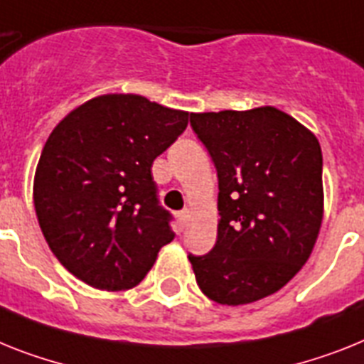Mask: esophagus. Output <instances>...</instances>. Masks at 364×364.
Instances as JSON below:
<instances>
[{
	"label": "esophagus",
	"instance_id": "34e87169",
	"mask_svg": "<svg viewBox=\"0 0 364 364\" xmlns=\"http://www.w3.org/2000/svg\"><path fill=\"white\" fill-rule=\"evenodd\" d=\"M191 210H183V213H181V215H179V220H181V224H187V222H188V220H191Z\"/></svg>",
	"mask_w": 364,
	"mask_h": 364
}]
</instances>
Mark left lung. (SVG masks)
Listing matches in <instances>:
<instances>
[{
    "label": "left lung",
    "instance_id": "left-lung-1",
    "mask_svg": "<svg viewBox=\"0 0 364 364\" xmlns=\"http://www.w3.org/2000/svg\"><path fill=\"white\" fill-rule=\"evenodd\" d=\"M192 129L218 172V237L188 255L201 292L222 305L274 294L313 253L323 218L322 149L276 107L192 112Z\"/></svg>",
    "mask_w": 364,
    "mask_h": 364
}]
</instances>
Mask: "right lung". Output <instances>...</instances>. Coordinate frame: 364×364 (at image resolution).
<instances>
[{
    "label": "right lung",
    "mask_w": 364,
    "mask_h": 364,
    "mask_svg": "<svg viewBox=\"0 0 364 364\" xmlns=\"http://www.w3.org/2000/svg\"><path fill=\"white\" fill-rule=\"evenodd\" d=\"M187 124V111L116 92L81 103L55 125L36 164L33 203L70 274L107 292L144 279L176 237L151 164Z\"/></svg>",
    "instance_id": "obj_1"
}]
</instances>
